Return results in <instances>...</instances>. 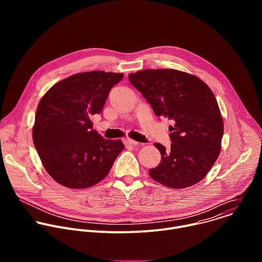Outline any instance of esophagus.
<instances>
[{
    "label": "esophagus",
    "instance_id": "esophagus-1",
    "mask_svg": "<svg viewBox=\"0 0 262 262\" xmlns=\"http://www.w3.org/2000/svg\"><path fill=\"white\" fill-rule=\"evenodd\" d=\"M124 143H125L126 145H133V146H136V145L139 144L138 142H136V141H134V140H132V139H125V140H124Z\"/></svg>",
    "mask_w": 262,
    "mask_h": 262
}]
</instances>
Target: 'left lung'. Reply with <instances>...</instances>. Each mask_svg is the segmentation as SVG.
<instances>
[{
  "mask_svg": "<svg viewBox=\"0 0 262 262\" xmlns=\"http://www.w3.org/2000/svg\"><path fill=\"white\" fill-rule=\"evenodd\" d=\"M128 80L158 117L174 123L170 149L155 143L162 160L149 175L172 189L201 181L220 155L224 133L212 91L199 78L175 69H145L129 73Z\"/></svg>",
  "mask_w": 262,
  "mask_h": 262,
  "instance_id": "1",
  "label": "left lung"
}]
</instances>
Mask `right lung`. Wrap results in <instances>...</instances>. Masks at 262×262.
I'll list each match as a JSON object with an SVG mask.
<instances>
[{"mask_svg":"<svg viewBox=\"0 0 262 262\" xmlns=\"http://www.w3.org/2000/svg\"><path fill=\"white\" fill-rule=\"evenodd\" d=\"M122 78V73L104 71L73 74L55 84L37 106L35 148L47 172L66 188L98 183L123 150L120 140L103 139L91 121Z\"/></svg>","mask_w":262,"mask_h":262,"instance_id":"obj_1","label":"right lung"}]
</instances>
